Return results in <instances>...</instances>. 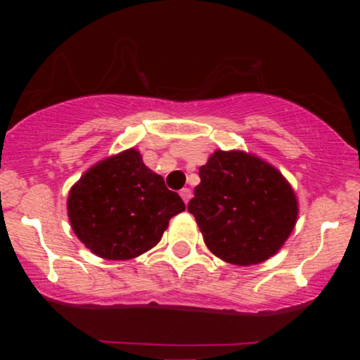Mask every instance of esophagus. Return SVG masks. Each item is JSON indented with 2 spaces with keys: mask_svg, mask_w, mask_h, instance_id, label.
<instances>
[{
  "mask_svg": "<svg viewBox=\"0 0 360 360\" xmlns=\"http://www.w3.org/2000/svg\"><path fill=\"white\" fill-rule=\"evenodd\" d=\"M180 196H181V200H184L185 203L188 205V201L191 198V190L190 188H181L180 190Z\"/></svg>",
  "mask_w": 360,
  "mask_h": 360,
  "instance_id": "1",
  "label": "esophagus"
}]
</instances>
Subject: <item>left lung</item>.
<instances>
[{"label":"left lung","instance_id":"8db88e82","mask_svg":"<svg viewBox=\"0 0 360 360\" xmlns=\"http://www.w3.org/2000/svg\"><path fill=\"white\" fill-rule=\"evenodd\" d=\"M200 180L188 211L216 257L245 267L278 252L297 223L298 201L274 165L243 150H214Z\"/></svg>","mask_w":360,"mask_h":360}]
</instances>
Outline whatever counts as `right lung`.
Masks as SVG:
<instances>
[{"label": "right lung", "instance_id": "obj_1", "mask_svg": "<svg viewBox=\"0 0 360 360\" xmlns=\"http://www.w3.org/2000/svg\"><path fill=\"white\" fill-rule=\"evenodd\" d=\"M185 203L164 179L127 149L88 169L70 188L68 219L77 238L108 260H127L159 243Z\"/></svg>", "mask_w": 360, "mask_h": 360}]
</instances>
